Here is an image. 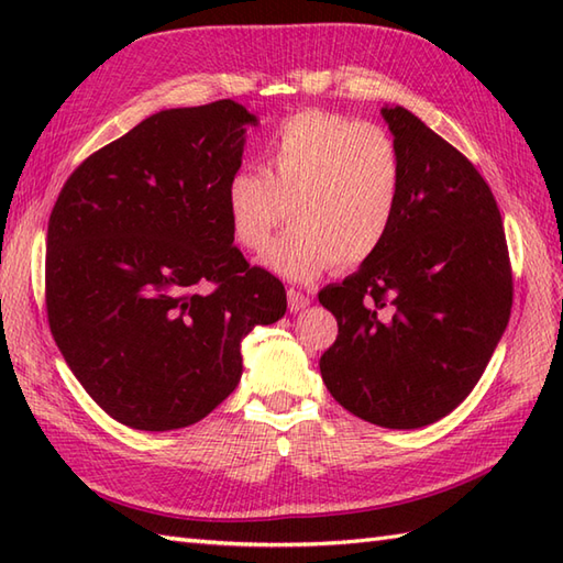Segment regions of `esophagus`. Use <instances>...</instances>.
I'll list each match as a JSON object with an SVG mask.
<instances>
[{
  "label": "esophagus",
  "mask_w": 563,
  "mask_h": 563,
  "mask_svg": "<svg viewBox=\"0 0 563 563\" xmlns=\"http://www.w3.org/2000/svg\"><path fill=\"white\" fill-rule=\"evenodd\" d=\"M309 302H312V297H309V292H302L297 288H290L288 290V307L290 312H300V309L309 307Z\"/></svg>",
  "instance_id": "obj_1"
}]
</instances>
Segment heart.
Wrapping results in <instances>:
<instances>
[{
    "mask_svg": "<svg viewBox=\"0 0 563 563\" xmlns=\"http://www.w3.org/2000/svg\"><path fill=\"white\" fill-rule=\"evenodd\" d=\"M263 169L242 166L230 176L227 218L236 244L258 254L290 208L295 227L266 251L268 266L285 278H314L333 263L355 268L389 236L404 166L382 125L297 111L263 142Z\"/></svg>",
    "mask_w": 563,
    "mask_h": 563,
    "instance_id": "heart-1",
    "label": "heart"
}]
</instances>
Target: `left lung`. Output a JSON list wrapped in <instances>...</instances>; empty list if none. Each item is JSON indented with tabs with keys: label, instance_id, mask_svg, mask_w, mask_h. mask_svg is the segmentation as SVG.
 <instances>
[{
	"label": "left lung",
	"instance_id": "left-lung-1",
	"mask_svg": "<svg viewBox=\"0 0 563 563\" xmlns=\"http://www.w3.org/2000/svg\"><path fill=\"white\" fill-rule=\"evenodd\" d=\"M382 115L404 166L399 210L377 254L319 292L339 321L319 367L331 397L363 421L421 428L484 375L510 319L512 268L476 166L401 106Z\"/></svg>",
	"mask_w": 563,
	"mask_h": 563
}]
</instances>
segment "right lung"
Wrapping results in <instances>:
<instances>
[{
	"label": "right lung",
	"mask_w": 563,
	"mask_h": 563,
	"mask_svg": "<svg viewBox=\"0 0 563 563\" xmlns=\"http://www.w3.org/2000/svg\"><path fill=\"white\" fill-rule=\"evenodd\" d=\"M256 115L230 99L145 118L84 159L47 222L45 312L59 353L118 423H198L236 389L242 341L278 321L283 283L227 218Z\"/></svg>",
	"instance_id": "obj_1"
}]
</instances>
